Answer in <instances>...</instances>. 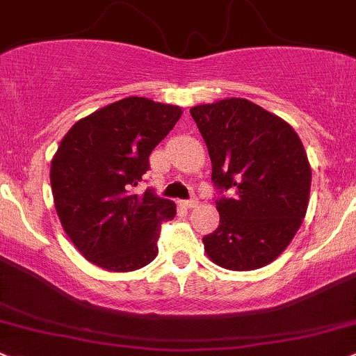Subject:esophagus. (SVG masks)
<instances>
[{
  "mask_svg": "<svg viewBox=\"0 0 356 356\" xmlns=\"http://www.w3.org/2000/svg\"><path fill=\"white\" fill-rule=\"evenodd\" d=\"M179 205H183V207H186V209H193V207H197V205H199V200H197V199L181 200V202H179Z\"/></svg>",
  "mask_w": 356,
  "mask_h": 356,
  "instance_id": "1",
  "label": "esophagus"
}]
</instances>
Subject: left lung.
<instances>
[{
	"label": "left lung",
	"instance_id": "left-lung-1",
	"mask_svg": "<svg viewBox=\"0 0 356 356\" xmlns=\"http://www.w3.org/2000/svg\"><path fill=\"white\" fill-rule=\"evenodd\" d=\"M212 163L219 226L204 250L229 270H254L283 254L302 226L310 171L302 140L280 116L232 97L190 109Z\"/></svg>",
	"mask_w": 356,
	"mask_h": 356
}]
</instances>
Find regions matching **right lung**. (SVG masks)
Segmentation results:
<instances>
[{
  "label": "right lung",
  "instance_id": "right-lung-1",
  "mask_svg": "<svg viewBox=\"0 0 356 356\" xmlns=\"http://www.w3.org/2000/svg\"><path fill=\"white\" fill-rule=\"evenodd\" d=\"M181 108L124 97L79 120L51 161L54 207L65 233L89 262L128 273L157 255L161 222L177 205L152 190L131 195L149 156L173 130Z\"/></svg>",
  "mask_w": 356,
  "mask_h": 356
}]
</instances>
